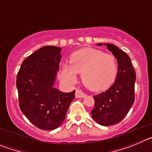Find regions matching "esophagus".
I'll list each match as a JSON object with an SVG mask.
<instances>
[{
  "mask_svg": "<svg viewBox=\"0 0 152 152\" xmlns=\"http://www.w3.org/2000/svg\"><path fill=\"white\" fill-rule=\"evenodd\" d=\"M86 94L84 92H82L80 90H76V92H75V97L76 98H83L85 97Z\"/></svg>",
  "mask_w": 152,
  "mask_h": 152,
  "instance_id": "34e87169",
  "label": "esophagus"
}]
</instances>
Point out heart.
I'll return each mask as SVG.
<instances>
[{
	"mask_svg": "<svg viewBox=\"0 0 152 152\" xmlns=\"http://www.w3.org/2000/svg\"><path fill=\"white\" fill-rule=\"evenodd\" d=\"M80 73L86 88L93 91H104L116 80L117 61L113 55L94 48H84L71 55L69 64L61 66L59 77L64 82L73 84Z\"/></svg>",
	"mask_w": 152,
	"mask_h": 152,
	"instance_id": "heart-1",
	"label": "heart"
}]
</instances>
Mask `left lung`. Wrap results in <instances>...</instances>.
<instances>
[{"mask_svg":"<svg viewBox=\"0 0 152 152\" xmlns=\"http://www.w3.org/2000/svg\"><path fill=\"white\" fill-rule=\"evenodd\" d=\"M104 45L117 59L118 73L115 83L107 91L93 96L95 103L91 115L96 123L108 126L122 121L133 104L136 75L126 52L112 44Z\"/></svg>","mask_w":152,"mask_h":152,"instance_id":"left-lung-1","label":"left lung"}]
</instances>
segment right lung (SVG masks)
<instances>
[{"label": "right lung", "mask_w": 152, "mask_h": 152, "mask_svg": "<svg viewBox=\"0 0 152 152\" xmlns=\"http://www.w3.org/2000/svg\"><path fill=\"white\" fill-rule=\"evenodd\" d=\"M61 49L44 46L23 61L17 76L19 106L39 129L53 130L64 120L75 91L64 93L53 87L59 69Z\"/></svg>", "instance_id": "obj_1"}]
</instances>
